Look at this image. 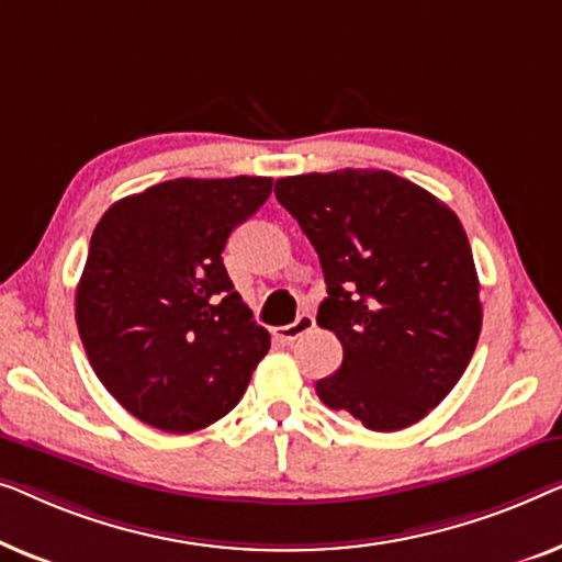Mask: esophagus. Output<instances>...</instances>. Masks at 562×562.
<instances>
[{
	"label": "esophagus",
	"instance_id": "34e87169",
	"mask_svg": "<svg viewBox=\"0 0 562 562\" xmlns=\"http://www.w3.org/2000/svg\"><path fill=\"white\" fill-rule=\"evenodd\" d=\"M313 326H315L313 315L300 313L295 323H290V326H282V328H274V338H280L282 344H292V341H297L303 334H307V330H313Z\"/></svg>",
	"mask_w": 562,
	"mask_h": 562
}]
</instances>
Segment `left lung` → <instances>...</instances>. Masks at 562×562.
I'll return each mask as SVG.
<instances>
[{"label":"left lung","instance_id":"1","mask_svg":"<svg viewBox=\"0 0 562 562\" xmlns=\"http://www.w3.org/2000/svg\"><path fill=\"white\" fill-rule=\"evenodd\" d=\"M274 195L318 251L328 290L318 326L344 346L341 369L315 384L321 402L376 432L423 420L463 376L481 334L461 221L390 170L280 178Z\"/></svg>","mask_w":562,"mask_h":562}]
</instances>
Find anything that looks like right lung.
Masks as SVG:
<instances>
[{"instance_id":"obj_1","label":"right lung","mask_w":562,"mask_h":562,"mask_svg":"<svg viewBox=\"0 0 562 562\" xmlns=\"http://www.w3.org/2000/svg\"><path fill=\"white\" fill-rule=\"evenodd\" d=\"M272 178H176L126 195L93 228L76 323L101 384L137 420L193 432L232 413L270 334L228 280V234Z\"/></svg>"}]
</instances>
